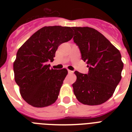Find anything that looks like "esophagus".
<instances>
[{
    "label": "esophagus",
    "instance_id": "1",
    "mask_svg": "<svg viewBox=\"0 0 132 132\" xmlns=\"http://www.w3.org/2000/svg\"><path fill=\"white\" fill-rule=\"evenodd\" d=\"M68 73H69V74H72V73L74 72L73 71H72V70H68Z\"/></svg>",
    "mask_w": 132,
    "mask_h": 132
}]
</instances>
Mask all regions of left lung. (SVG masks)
Returning <instances> with one entry per match:
<instances>
[{
  "instance_id": "8db88e82",
  "label": "left lung",
  "mask_w": 132,
  "mask_h": 132,
  "mask_svg": "<svg viewBox=\"0 0 132 132\" xmlns=\"http://www.w3.org/2000/svg\"><path fill=\"white\" fill-rule=\"evenodd\" d=\"M72 30L74 42L89 68L88 74L75 72L74 94L83 104H102L112 96L121 79L123 63L121 53L94 29L72 27Z\"/></svg>"
}]
</instances>
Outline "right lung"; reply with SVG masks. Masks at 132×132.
Segmentation results:
<instances>
[{
	"mask_svg": "<svg viewBox=\"0 0 132 132\" xmlns=\"http://www.w3.org/2000/svg\"><path fill=\"white\" fill-rule=\"evenodd\" d=\"M72 38L68 27H44L20 48L13 63L15 83L22 97L32 106L43 108L55 102L64 79L66 68L50 69L58 46Z\"/></svg>",
	"mask_w": 132,
	"mask_h": 132,
	"instance_id": "obj_1",
	"label": "right lung"
}]
</instances>
